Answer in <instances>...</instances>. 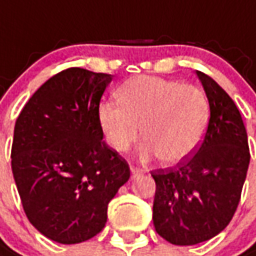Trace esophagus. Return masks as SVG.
I'll use <instances>...</instances> for the list:
<instances>
[{"mask_svg": "<svg viewBox=\"0 0 256 256\" xmlns=\"http://www.w3.org/2000/svg\"><path fill=\"white\" fill-rule=\"evenodd\" d=\"M130 172H132V178H137L138 176L142 174V170H141V168H137V167H132V168H130Z\"/></svg>", "mask_w": 256, "mask_h": 256, "instance_id": "1", "label": "esophagus"}]
</instances>
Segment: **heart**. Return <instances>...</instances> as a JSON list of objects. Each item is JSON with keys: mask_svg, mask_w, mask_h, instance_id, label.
Wrapping results in <instances>:
<instances>
[{"mask_svg": "<svg viewBox=\"0 0 256 256\" xmlns=\"http://www.w3.org/2000/svg\"><path fill=\"white\" fill-rule=\"evenodd\" d=\"M120 102L106 101L98 119L106 142L126 152L142 132L140 158L180 163L196 150L207 132L210 102L198 86L159 76H134L118 90Z\"/></svg>", "mask_w": 256, "mask_h": 256, "instance_id": "1", "label": "heart"}]
</instances>
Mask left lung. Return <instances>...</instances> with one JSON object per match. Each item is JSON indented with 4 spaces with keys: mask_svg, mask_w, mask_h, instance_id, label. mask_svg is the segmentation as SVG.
Segmentation results:
<instances>
[{
    "mask_svg": "<svg viewBox=\"0 0 256 256\" xmlns=\"http://www.w3.org/2000/svg\"><path fill=\"white\" fill-rule=\"evenodd\" d=\"M210 102V120L198 152L176 167L152 172L154 225L176 246L207 242L236 212L250 164L247 132L229 94L196 71Z\"/></svg>",
    "mask_w": 256,
    "mask_h": 256,
    "instance_id": "1",
    "label": "left lung"
}]
</instances>
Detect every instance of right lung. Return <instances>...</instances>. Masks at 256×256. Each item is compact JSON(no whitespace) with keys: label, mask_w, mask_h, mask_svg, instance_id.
Here are the masks:
<instances>
[{"label":"right lung","mask_w":256,"mask_h":256,"mask_svg":"<svg viewBox=\"0 0 256 256\" xmlns=\"http://www.w3.org/2000/svg\"><path fill=\"white\" fill-rule=\"evenodd\" d=\"M112 76L64 70L36 90L14 124L12 172L24 212L60 244L100 233L108 203L130 178L128 162L102 141L98 119Z\"/></svg>","instance_id":"1"}]
</instances>
